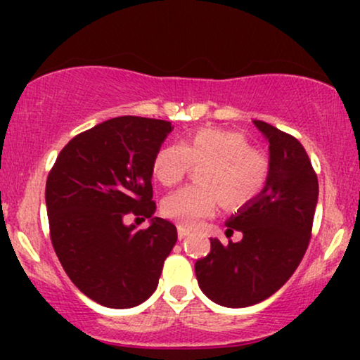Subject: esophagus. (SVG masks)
Masks as SVG:
<instances>
[{
  "label": "esophagus",
  "instance_id": "1",
  "mask_svg": "<svg viewBox=\"0 0 360 360\" xmlns=\"http://www.w3.org/2000/svg\"><path fill=\"white\" fill-rule=\"evenodd\" d=\"M188 235H189V230L188 229H184V226H177V237H179L181 240L188 237Z\"/></svg>",
  "mask_w": 360,
  "mask_h": 360
}]
</instances>
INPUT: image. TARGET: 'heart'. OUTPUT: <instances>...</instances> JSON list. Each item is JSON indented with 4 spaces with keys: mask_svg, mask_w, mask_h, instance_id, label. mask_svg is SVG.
Segmentation results:
<instances>
[{
    "mask_svg": "<svg viewBox=\"0 0 360 360\" xmlns=\"http://www.w3.org/2000/svg\"><path fill=\"white\" fill-rule=\"evenodd\" d=\"M200 166V184L164 198L162 213L177 225L193 229L217 212L218 200L240 208L262 191L269 166L243 135L220 128H201L184 143H169L154 157L152 171L164 186L184 179L191 166Z\"/></svg>",
    "mask_w": 360,
    "mask_h": 360,
    "instance_id": "obj_1",
    "label": "heart"
}]
</instances>
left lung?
<instances>
[{"mask_svg":"<svg viewBox=\"0 0 360 360\" xmlns=\"http://www.w3.org/2000/svg\"><path fill=\"white\" fill-rule=\"evenodd\" d=\"M254 125L269 143V172L262 191L225 221V233L238 230L242 240L210 238V254L194 264L201 291L226 308L257 304L288 283L307 252L318 203L303 146L269 123Z\"/></svg>","mask_w":360,"mask_h":360,"instance_id":"8db88e82","label":"left lung"}]
</instances>
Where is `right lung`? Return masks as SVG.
Segmentation results:
<instances>
[{
	"label": "right lung",
	"mask_w": 360,
	"mask_h": 360,
	"mask_svg": "<svg viewBox=\"0 0 360 360\" xmlns=\"http://www.w3.org/2000/svg\"><path fill=\"white\" fill-rule=\"evenodd\" d=\"M172 130L164 120H106L62 148L47 177L53 250L76 288L106 308L150 298L176 245V226L154 217L152 201V164ZM128 212L150 217L149 229L125 226Z\"/></svg>",
	"instance_id": "add662e5"
}]
</instances>
